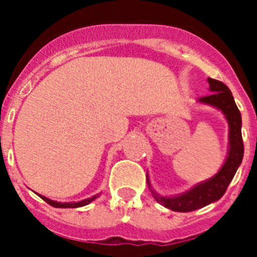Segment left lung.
Listing matches in <instances>:
<instances>
[{
    "label": "left lung",
    "mask_w": 257,
    "mask_h": 257,
    "mask_svg": "<svg viewBox=\"0 0 257 257\" xmlns=\"http://www.w3.org/2000/svg\"><path fill=\"white\" fill-rule=\"evenodd\" d=\"M208 84H209L211 94L199 98V102L219 109L227 118L229 126L227 159L224 161L223 167L213 177L196 184L191 189L177 196L159 195L157 192L153 191L149 176L147 175V183L155 200L165 208H169L175 212L196 211L221 199L243 161L244 144L241 137V114L236 106L231 90L225 84L213 78H208Z\"/></svg>",
    "instance_id": "left-lung-1"
}]
</instances>
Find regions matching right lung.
<instances>
[{
	"label": "right lung",
	"instance_id": "right-lung-1",
	"mask_svg": "<svg viewBox=\"0 0 257 257\" xmlns=\"http://www.w3.org/2000/svg\"><path fill=\"white\" fill-rule=\"evenodd\" d=\"M40 197H41L44 201H46L48 204H50L52 207H56V208H78V207H84V205H88L89 203H92L93 200H96L98 196H100V193L98 195H94L92 196V197H89V199H85V200H81V201H74V203H58V201H53V200L48 199V197H45V196L42 195H38Z\"/></svg>",
	"mask_w": 257,
	"mask_h": 257
}]
</instances>
